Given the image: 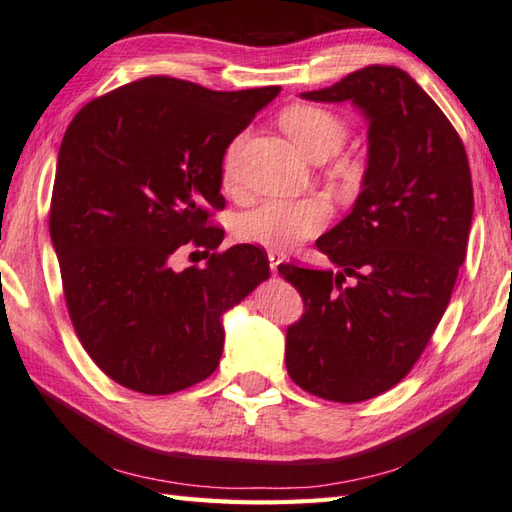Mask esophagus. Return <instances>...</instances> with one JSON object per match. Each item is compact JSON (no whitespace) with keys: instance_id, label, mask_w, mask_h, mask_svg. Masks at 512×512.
<instances>
[{"instance_id":"obj_1","label":"esophagus","mask_w":512,"mask_h":512,"mask_svg":"<svg viewBox=\"0 0 512 512\" xmlns=\"http://www.w3.org/2000/svg\"><path fill=\"white\" fill-rule=\"evenodd\" d=\"M267 258H269V269H272V274H276L278 272V265L283 263L285 256L281 252H269Z\"/></svg>"}]
</instances>
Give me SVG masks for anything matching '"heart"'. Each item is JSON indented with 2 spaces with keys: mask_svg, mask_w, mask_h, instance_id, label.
<instances>
[{
  "mask_svg": "<svg viewBox=\"0 0 512 512\" xmlns=\"http://www.w3.org/2000/svg\"><path fill=\"white\" fill-rule=\"evenodd\" d=\"M281 124L296 147L312 160L334 156L347 140V124L341 115L323 106H289L281 115ZM238 156L240 138L229 144L223 156V187L227 191L238 187ZM327 220H330V207L321 198L265 200L243 211L236 218L234 231L243 243L285 252L316 236L327 225Z\"/></svg>",
  "mask_w": 512,
  "mask_h": 512,
  "instance_id": "heart-1",
  "label": "heart"
}]
</instances>
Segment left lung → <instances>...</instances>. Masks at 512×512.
Wrapping results in <instances>:
<instances>
[{"label":"left lung","mask_w":512,"mask_h":512,"mask_svg":"<svg viewBox=\"0 0 512 512\" xmlns=\"http://www.w3.org/2000/svg\"><path fill=\"white\" fill-rule=\"evenodd\" d=\"M303 98L359 106L370 153L350 216L316 240L336 272L278 267L305 301L285 363L314 397L359 403L406 379L450 303L475 205L468 156L435 100L397 66H365Z\"/></svg>","instance_id":"1"}]
</instances>
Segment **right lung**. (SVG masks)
I'll return each instance as SVG.
<instances>
[{
  "label": "right lung",
  "instance_id": "add662e5",
  "mask_svg": "<svg viewBox=\"0 0 512 512\" xmlns=\"http://www.w3.org/2000/svg\"><path fill=\"white\" fill-rule=\"evenodd\" d=\"M281 86L211 91L149 75L84 104L57 156L48 229L75 334L124 388L173 394L218 368L220 316L269 278L263 249H218L223 156ZM205 246L182 273L170 256Z\"/></svg>",
  "mask_w": 512,
  "mask_h": 512
}]
</instances>
